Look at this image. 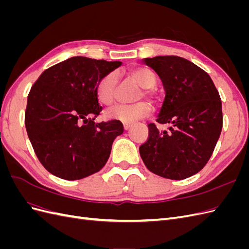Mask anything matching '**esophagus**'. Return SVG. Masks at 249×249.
Segmentation results:
<instances>
[{"label": "esophagus", "instance_id": "esophagus-1", "mask_svg": "<svg viewBox=\"0 0 249 249\" xmlns=\"http://www.w3.org/2000/svg\"><path fill=\"white\" fill-rule=\"evenodd\" d=\"M131 126H132V124H131V123H124V129L125 131L129 130Z\"/></svg>", "mask_w": 249, "mask_h": 249}]
</instances>
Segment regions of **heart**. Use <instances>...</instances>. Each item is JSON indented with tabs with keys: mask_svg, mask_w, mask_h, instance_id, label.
<instances>
[{
	"mask_svg": "<svg viewBox=\"0 0 249 249\" xmlns=\"http://www.w3.org/2000/svg\"><path fill=\"white\" fill-rule=\"evenodd\" d=\"M129 73L131 78L142 88L136 96V100H141L143 96L153 99L154 94L152 92V88L155 87L157 82L154 71L145 66H137L131 69ZM117 80V73L115 71H111L97 82L95 94L97 100L102 104L110 105L113 102ZM149 112V104L144 101H140L131 105H115L104 112V117L109 120L132 123L134 120L147 116Z\"/></svg>",
	"mask_w": 249,
	"mask_h": 249,
	"instance_id": "heart-1",
	"label": "heart"
}]
</instances>
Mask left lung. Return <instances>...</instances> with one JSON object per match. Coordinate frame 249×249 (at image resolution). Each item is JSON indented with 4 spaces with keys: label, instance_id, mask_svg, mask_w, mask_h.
Returning a JSON list of instances; mask_svg holds the SVG:
<instances>
[{
    "label": "left lung",
    "instance_id": "1",
    "mask_svg": "<svg viewBox=\"0 0 249 249\" xmlns=\"http://www.w3.org/2000/svg\"><path fill=\"white\" fill-rule=\"evenodd\" d=\"M158 73L165 99L156 122L171 124L169 131L148 124V138L139 147L143 163L162 178L184 179L200 171L212 156L222 129L220 95L209 74L178 56L143 59Z\"/></svg>",
    "mask_w": 249,
    "mask_h": 249
}]
</instances>
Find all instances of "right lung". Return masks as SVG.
I'll list each match as a JSON object with an SVG mask.
<instances>
[{"instance_id": "obj_1", "label": "right lung", "mask_w": 249, "mask_h": 249, "mask_svg": "<svg viewBox=\"0 0 249 249\" xmlns=\"http://www.w3.org/2000/svg\"><path fill=\"white\" fill-rule=\"evenodd\" d=\"M120 65L71 57L51 66L34 83L28 95L26 130L37 158L52 175L81 179L107 163L124 125L119 120L94 123L102 111L95 87Z\"/></svg>"}]
</instances>
